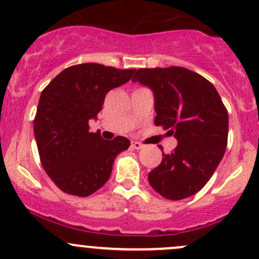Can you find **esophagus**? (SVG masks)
<instances>
[{
    "mask_svg": "<svg viewBox=\"0 0 259 259\" xmlns=\"http://www.w3.org/2000/svg\"><path fill=\"white\" fill-rule=\"evenodd\" d=\"M143 144L139 143V141H132V149H134V150H140V149H143Z\"/></svg>",
    "mask_w": 259,
    "mask_h": 259,
    "instance_id": "34e87169",
    "label": "esophagus"
}]
</instances>
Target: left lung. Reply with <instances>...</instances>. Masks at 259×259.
Here are the masks:
<instances>
[{"label": "left lung", "mask_w": 259, "mask_h": 259, "mask_svg": "<svg viewBox=\"0 0 259 259\" xmlns=\"http://www.w3.org/2000/svg\"><path fill=\"white\" fill-rule=\"evenodd\" d=\"M133 81L149 87L155 125L178 140L171 154L149 172L152 189L168 200L200 191L216 171L227 146L228 113L213 84L182 67L140 68Z\"/></svg>", "instance_id": "left-lung-1"}]
</instances>
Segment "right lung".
Listing matches in <instances>:
<instances>
[{
  "label": "right lung",
  "instance_id": "obj_1",
  "mask_svg": "<svg viewBox=\"0 0 259 259\" xmlns=\"http://www.w3.org/2000/svg\"><path fill=\"white\" fill-rule=\"evenodd\" d=\"M135 69L98 63L65 68L43 89L33 130L40 162L65 194L85 197L110 178L115 157L130 146L124 137L104 140L89 132L109 91L132 79Z\"/></svg>",
  "mask_w": 259,
  "mask_h": 259
}]
</instances>
